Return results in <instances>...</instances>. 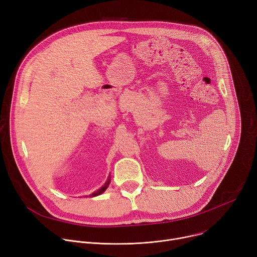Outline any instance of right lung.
Segmentation results:
<instances>
[{"mask_svg": "<svg viewBox=\"0 0 257 257\" xmlns=\"http://www.w3.org/2000/svg\"><path fill=\"white\" fill-rule=\"evenodd\" d=\"M109 183H111V176H108V178H107V180L105 181L104 184H103V185H102V186H101L97 191H94L93 193H91V194L89 195V197H94V196H97V195H99V194L103 193V192L106 190V188L108 187Z\"/></svg>", "mask_w": 257, "mask_h": 257, "instance_id": "obj_1", "label": "right lung"}]
</instances>
